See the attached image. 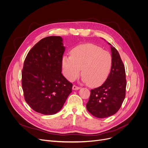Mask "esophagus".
I'll return each instance as SVG.
<instances>
[{
	"label": "esophagus",
	"instance_id": "1",
	"mask_svg": "<svg viewBox=\"0 0 148 148\" xmlns=\"http://www.w3.org/2000/svg\"><path fill=\"white\" fill-rule=\"evenodd\" d=\"M80 89V87H78V86H76V85H73V87H72V89H73V90H79V89Z\"/></svg>",
	"mask_w": 148,
	"mask_h": 148
}]
</instances>
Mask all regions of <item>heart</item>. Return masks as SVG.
<instances>
[{"label": "heart", "instance_id": "1", "mask_svg": "<svg viewBox=\"0 0 148 148\" xmlns=\"http://www.w3.org/2000/svg\"><path fill=\"white\" fill-rule=\"evenodd\" d=\"M71 56H63L62 66L64 76L74 80L81 69L82 80L89 86L97 87L107 79L112 66V58L107 51L95 45L86 43L73 49Z\"/></svg>", "mask_w": 148, "mask_h": 148}]
</instances>
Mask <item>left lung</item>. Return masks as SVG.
Instances as JSON below:
<instances>
[{
    "label": "left lung",
    "mask_w": 148,
    "mask_h": 148,
    "mask_svg": "<svg viewBox=\"0 0 148 148\" xmlns=\"http://www.w3.org/2000/svg\"><path fill=\"white\" fill-rule=\"evenodd\" d=\"M110 45L112 66L110 72L101 86L90 90L86 108L92 115L105 118L115 114L120 109L125 97L126 80L125 66L116 49Z\"/></svg>",
    "instance_id": "obj_1"
}]
</instances>
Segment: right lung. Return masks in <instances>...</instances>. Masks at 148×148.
I'll return each mask as SVG.
<instances>
[{"mask_svg":"<svg viewBox=\"0 0 148 148\" xmlns=\"http://www.w3.org/2000/svg\"><path fill=\"white\" fill-rule=\"evenodd\" d=\"M65 51L60 36H48L27 55L22 73L25 99L35 111L51 115L62 108L73 85L62 74Z\"/></svg>","mask_w":148,"mask_h":148,"instance_id":"obj_1","label":"right lung"}]
</instances>
